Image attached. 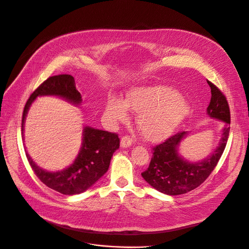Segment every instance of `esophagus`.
<instances>
[{"mask_svg":"<svg viewBox=\"0 0 249 249\" xmlns=\"http://www.w3.org/2000/svg\"><path fill=\"white\" fill-rule=\"evenodd\" d=\"M120 145L122 148H129L132 145V138L130 136H124L121 138Z\"/></svg>","mask_w":249,"mask_h":249,"instance_id":"34e87169","label":"esophagus"}]
</instances>
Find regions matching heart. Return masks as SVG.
I'll use <instances>...</instances> for the list:
<instances>
[{"mask_svg":"<svg viewBox=\"0 0 249 249\" xmlns=\"http://www.w3.org/2000/svg\"><path fill=\"white\" fill-rule=\"evenodd\" d=\"M131 109L139 113L137 125L147 140L159 141L168 136L189 114L187 100L164 86L132 89L125 100L109 96L105 115L111 122H125Z\"/></svg>","mask_w":249,"mask_h":249,"instance_id":"obj_1","label":"heart"}]
</instances>
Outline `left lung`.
<instances>
[{"mask_svg": "<svg viewBox=\"0 0 249 249\" xmlns=\"http://www.w3.org/2000/svg\"><path fill=\"white\" fill-rule=\"evenodd\" d=\"M211 88V100L207 114L226 123L219 146L211 156L198 162H189L178 155V146L186 132H179L153 149V158L149 167L142 172L143 178L158 191L167 195L185 194L201 185L218 164L227 145L231 112L227 97L213 83L207 81Z\"/></svg>", "mask_w": 249, "mask_h": 249, "instance_id": "8db88e82", "label": "left lung"}]
</instances>
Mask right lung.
I'll use <instances>...</instances> for the list:
<instances>
[{"mask_svg":"<svg viewBox=\"0 0 249 249\" xmlns=\"http://www.w3.org/2000/svg\"><path fill=\"white\" fill-rule=\"evenodd\" d=\"M57 95L72 102H82L81 93L75 86V80L71 75H58L48 78L29 96L24 106L21 131L25 116L31 103L37 96ZM83 144L75 161L69 167L60 171H47L35 164L26 153L28 162L36 176L49 188L64 195L80 194L92 186L108 170L110 160L119 148L120 140L116 133L102 131L91 127H85Z\"/></svg>","mask_w":249,"mask_h":249,"instance_id":"obj_1","label":"right lung"}]
</instances>
